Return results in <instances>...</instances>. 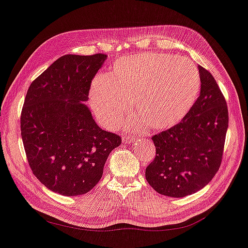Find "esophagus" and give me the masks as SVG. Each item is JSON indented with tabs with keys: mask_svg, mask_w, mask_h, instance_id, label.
<instances>
[{
	"mask_svg": "<svg viewBox=\"0 0 248 248\" xmlns=\"http://www.w3.org/2000/svg\"><path fill=\"white\" fill-rule=\"evenodd\" d=\"M135 140V139L133 137H128V135H124L123 138V143L124 144H132Z\"/></svg>",
	"mask_w": 248,
	"mask_h": 248,
	"instance_id": "34e87169",
	"label": "esophagus"
}]
</instances>
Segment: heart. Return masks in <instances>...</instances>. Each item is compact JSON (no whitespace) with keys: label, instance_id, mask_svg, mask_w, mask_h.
<instances>
[{"label":"heart","instance_id":"1","mask_svg":"<svg viewBox=\"0 0 248 248\" xmlns=\"http://www.w3.org/2000/svg\"><path fill=\"white\" fill-rule=\"evenodd\" d=\"M201 78L192 62L170 53L144 52L121 58L108 75L92 81L90 103L99 123L111 129L132 110L140 118L127 127L145 124L155 130L169 129L186 117L200 93Z\"/></svg>","mask_w":248,"mask_h":248}]
</instances>
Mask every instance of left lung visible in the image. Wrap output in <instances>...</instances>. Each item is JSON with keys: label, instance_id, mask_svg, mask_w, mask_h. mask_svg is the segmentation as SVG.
Instances as JSON below:
<instances>
[{"label": "left lung", "instance_id": "8db88e82", "mask_svg": "<svg viewBox=\"0 0 248 248\" xmlns=\"http://www.w3.org/2000/svg\"><path fill=\"white\" fill-rule=\"evenodd\" d=\"M200 95L181 123L154 135L156 157L145 172L146 181L162 196L183 198L205 187L220 167L228 108L214 77L198 65Z\"/></svg>", "mask_w": 248, "mask_h": 248}]
</instances>
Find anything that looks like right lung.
Segmentation results:
<instances>
[{
	"label": "right lung",
	"mask_w": 248,
	"mask_h": 248,
	"mask_svg": "<svg viewBox=\"0 0 248 248\" xmlns=\"http://www.w3.org/2000/svg\"><path fill=\"white\" fill-rule=\"evenodd\" d=\"M106 55H65L29 87L21 113V137L34 175L49 190L74 197L102 177L109 153L121 144L102 130L88 106L91 80Z\"/></svg>",
	"instance_id": "1"
}]
</instances>
